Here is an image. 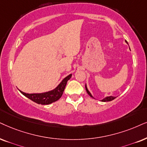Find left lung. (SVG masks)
Listing matches in <instances>:
<instances>
[{"instance_id":"1","label":"left lung","mask_w":147,"mask_h":147,"mask_svg":"<svg viewBox=\"0 0 147 147\" xmlns=\"http://www.w3.org/2000/svg\"><path fill=\"white\" fill-rule=\"evenodd\" d=\"M125 42H127H127L126 41V40H125ZM85 90H86L87 94H88L89 95H90V96H91V97L93 98H94V97H93V96L92 95V94H91V93L90 92V91L88 90V89H87V85H86V84H85ZM115 98H116V97H114V96H107V97H106V98H104V99L102 100L101 101H102V102H109V101H112V100H114Z\"/></svg>"}]
</instances>
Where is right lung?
Wrapping results in <instances>:
<instances>
[{
  "label": "right lung",
  "mask_w": 147,
  "mask_h": 147,
  "mask_svg": "<svg viewBox=\"0 0 147 147\" xmlns=\"http://www.w3.org/2000/svg\"><path fill=\"white\" fill-rule=\"evenodd\" d=\"M72 77V74L68 75L67 77H65L64 79L57 86L55 89L52 90L49 92H46L43 93H38V94H27V93L22 92L20 90V92L27 97L29 99L32 100L33 102H36L38 105H47L54 102L58 100L62 96L63 92L66 87V83Z\"/></svg>",
  "instance_id": "obj_1"
}]
</instances>
